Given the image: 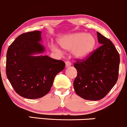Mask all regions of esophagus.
Returning a JSON list of instances; mask_svg holds the SVG:
<instances>
[{"label":"esophagus","instance_id":"34e87169","mask_svg":"<svg viewBox=\"0 0 127 127\" xmlns=\"http://www.w3.org/2000/svg\"><path fill=\"white\" fill-rule=\"evenodd\" d=\"M65 65H66V67H68V66H71V63L69 61H66V62H65Z\"/></svg>","mask_w":127,"mask_h":127}]
</instances>
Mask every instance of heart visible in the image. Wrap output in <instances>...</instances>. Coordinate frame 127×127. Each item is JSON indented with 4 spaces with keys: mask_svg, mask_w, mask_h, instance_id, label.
Instances as JSON below:
<instances>
[{
    "mask_svg": "<svg viewBox=\"0 0 127 127\" xmlns=\"http://www.w3.org/2000/svg\"><path fill=\"white\" fill-rule=\"evenodd\" d=\"M61 47L68 51L72 50V54L78 59H83L88 57L94 47L95 41L91 34L75 33L61 37L58 39ZM53 52L61 53L56 46L52 47Z\"/></svg>",
    "mask_w": 127,
    "mask_h": 127,
    "instance_id": "1",
    "label": "heart"
}]
</instances>
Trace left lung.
I'll return each mask as SVG.
<instances>
[{
	"label": "left lung",
	"instance_id": "8db88e82",
	"mask_svg": "<svg viewBox=\"0 0 127 127\" xmlns=\"http://www.w3.org/2000/svg\"><path fill=\"white\" fill-rule=\"evenodd\" d=\"M97 33L100 47L85 59L77 60V75L74 81L75 93L83 99H102L113 88L119 75L120 57L112 41Z\"/></svg>",
	"mask_w": 127,
	"mask_h": 127
}]
</instances>
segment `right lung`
<instances>
[{
	"mask_svg": "<svg viewBox=\"0 0 127 127\" xmlns=\"http://www.w3.org/2000/svg\"><path fill=\"white\" fill-rule=\"evenodd\" d=\"M41 35V31H38L24 33L7 51V77L15 92L28 99H37L47 94L55 76L65 66L61 60L32 56L44 52V47L39 42Z\"/></svg>",
	"mask_w": 127,
	"mask_h": 127,
	"instance_id": "obj_1",
	"label": "right lung"
}]
</instances>
